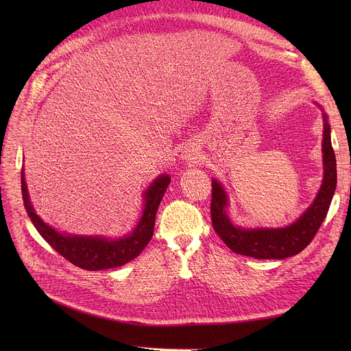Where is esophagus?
Here are the masks:
<instances>
[{
	"instance_id": "esophagus-1",
	"label": "esophagus",
	"mask_w": 351,
	"mask_h": 351,
	"mask_svg": "<svg viewBox=\"0 0 351 351\" xmlns=\"http://www.w3.org/2000/svg\"><path fill=\"white\" fill-rule=\"evenodd\" d=\"M185 159H188V160H196L197 159V154H195V151H189V154H186V156H185Z\"/></svg>"
}]
</instances>
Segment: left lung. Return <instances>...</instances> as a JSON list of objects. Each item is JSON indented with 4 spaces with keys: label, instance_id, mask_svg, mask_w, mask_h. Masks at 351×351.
I'll use <instances>...</instances> for the list:
<instances>
[{
    "label": "left lung",
    "instance_id": "left-lung-1",
    "mask_svg": "<svg viewBox=\"0 0 351 351\" xmlns=\"http://www.w3.org/2000/svg\"><path fill=\"white\" fill-rule=\"evenodd\" d=\"M323 183L311 206L293 225L282 229H242L233 226L225 210L228 196L220 183L212 179V225L230 250L254 259H286L310 245L326 219L337 183L336 155L331 146L330 125L326 115H323Z\"/></svg>",
    "mask_w": 351,
    "mask_h": 351
}]
</instances>
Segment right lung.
Returning <instances> with one entry per match:
<instances>
[{"label": "right lung", "instance_id": "1", "mask_svg": "<svg viewBox=\"0 0 351 351\" xmlns=\"http://www.w3.org/2000/svg\"><path fill=\"white\" fill-rule=\"evenodd\" d=\"M171 178L168 175L159 176L151 188L145 193V210L135 230L118 241H108L102 237H85V236H68L61 234L51 226L45 225L34 212L31 206L24 172H21V189L27 213L31 222L40 232V234L48 242V245L58 252L62 257L72 265L85 270H102L119 267L135 259L136 256L149 243L155 228V216L159 208L163 193L168 188Z\"/></svg>", "mask_w": 351, "mask_h": 351}]
</instances>
